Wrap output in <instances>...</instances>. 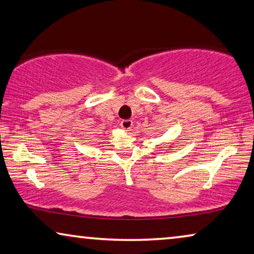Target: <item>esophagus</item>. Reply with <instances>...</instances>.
Here are the masks:
<instances>
[{"mask_svg": "<svg viewBox=\"0 0 254 254\" xmlns=\"http://www.w3.org/2000/svg\"><path fill=\"white\" fill-rule=\"evenodd\" d=\"M120 126H122L124 129L126 130H130V128L132 127V122L129 119H126V120H123L122 123H120Z\"/></svg>", "mask_w": 254, "mask_h": 254, "instance_id": "34e87169", "label": "esophagus"}]
</instances>
